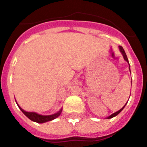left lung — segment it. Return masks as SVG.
Returning a JSON list of instances; mask_svg holds the SVG:
<instances>
[{"mask_svg":"<svg viewBox=\"0 0 147 147\" xmlns=\"http://www.w3.org/2000/svg\"><path fill=\"white\" fill-rule=\"evenodd\" d=\"M119 50H120V51H121V52L122 55H123V57H124V59L125 60V61H126L127 62V63H128V64H129L128 59H127V57L126 53H125V51H124V49H123V48H122L121 46H119ZM129 70H130V71H131V69H130V64H129ZM127 103H126V104H127ZM126 104H125V105H124V106L123 107L122 109H121L120 110H119V111H116V112H115V113H113V114H112V115H110V116H109V117H108V118H108V119H109V118H114V117H115L116 115H118V114L120 113L121 111L122 110L124 109V107H125V105H126Z\"/></svg>","mask_w":147,"mask_h":147,"instance_id":"left-lung-1","label":"left lung"}]
</instances>
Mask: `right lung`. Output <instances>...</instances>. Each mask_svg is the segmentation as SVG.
I'll return each instance as SVG.
<instances>
[{
  "mask_svg": "<svg viewBox=\"0 0 147 147\" xmlns=\"http://www.w3.org/2000/svg\"><path fill=\"white\" fill-rule=\"evenodd\" d=\"M16 100V99H15ZM17 104V102H16ZM18 107L20 108L22 112H23L27 118H29L30 120L32 121L37 122V123H45V122L49 121H52L54 119H55L56 118H57L58 116L61 115L62 111V109H60L59 111H57V113L54 114V115H39L38 113H36V112H29V111H24L23 109H21L20 105L17 104Z\"/></svg>",
  "mask_w": 147,
  "mask_h": 147,
  "instance_id": "1",
  "label": "right lung"
}]
</instances>
